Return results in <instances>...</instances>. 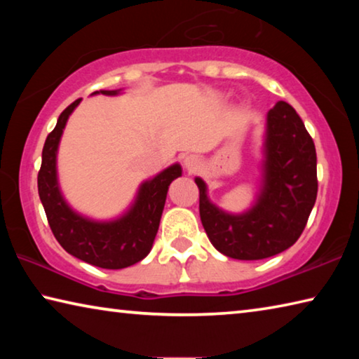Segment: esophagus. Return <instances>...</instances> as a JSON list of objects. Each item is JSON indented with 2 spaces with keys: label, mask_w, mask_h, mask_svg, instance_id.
Instances as JSON below:
<instances>
[{
  "label": "esophagus",
  "mask_w": 359,
  "mask_h": 359,
  "mask_svg": "<svg viewBox=\"0 0 359 359\" xmlns=\"http://www.w3.org/2000/svg\"><path fill=\"white\" fill-rule=\"evenodd\" d=\"M184 166H185L188 172L196 171L198 166H199V158L196 155H187L184 158Z\"/></svg>",
  "instance_id": "obj_1"
}]
</instances>
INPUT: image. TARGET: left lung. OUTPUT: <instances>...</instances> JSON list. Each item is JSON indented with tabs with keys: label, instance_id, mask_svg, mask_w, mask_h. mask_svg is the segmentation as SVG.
<instances>
[{
	"label": "left lung",
	"instance_id": "8db88e82",
	"mask_svg": "<svg viewBox=\"0 0 359 359\" xmlns=\"http://www.w3.org/2000/svg\"><path fill=\"white\" fill-rule=\"evenodd\" d=\"M258 191L239 214L210 201L208 184L199 188V215L218 252L234 259H264L299 239L317 199V151L311 135L288 102L277 101L266 115Z\"/></svg>",
	"mask_w": 359,
	"mask_h": 359
}]
</instances>
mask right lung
Wrapping results in <instances>:
<instances>
[{
	"label": "right lung",
	"instance_id": "1",
	"mask_svg": "<svg viewBox=\"0 0 359 359\" xmlns=\"http://www.w3.org/2000/svg\"><path fill=\"white\" fill-rule=\"evenodd\" d=\"M120 93H123V88L100 90L92 95L117 96ZM81 101L76 100L60 114L57 126L46 139L38 174L39 198L52 233L66 252L102 269H123L139 263L150 253L169 185L180 177L182 166L174 163L144 180L128 209L111 220H96L72 209L60 188L57 156L65 126Z\"/></svg>",
	"mask_w": 359,
	"mask_h": 359
}]
</instances>
